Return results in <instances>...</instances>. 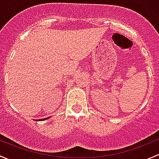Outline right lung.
Segmentation results:
<instances>
[{
    "label": "right lung",
    "instance_id": "right-lung-1",
    "mask_svg": "<svg viewBox=\"0 0 159 159\" xmlns=\"http://www.w3.org/2000/svg\"><path fill=\"white\" fill-rule=\"evenodd\" d=\"M49 117H47V118H46V119H39V121H40V120H45V119H48Z\"/></svg>",
    "mask_w": 159,
    "mask_h": 159
}]
</instances>
